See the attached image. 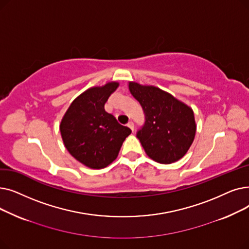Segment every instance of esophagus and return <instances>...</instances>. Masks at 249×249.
I'll return each instance as SVG.
<instances>
[{"instance_id":"34e87169","label":"esophagus","mask_w":249,"mask_h":249,"mask_svg":"<svg viewBox=\"0 0 249 249\" xmlns=\"http://www.w3.org/2000/svg\"><path fill=\"white\" fill-rule=\"evenodd\" d=\"M127 126L132 129V131L134 132V129H135V126H134V123L133 122H129L128 124H127Z\"/></svg>"}]
</instances>
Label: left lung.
<instances>
[{"label":"left lung","instance_id":"8db88e82","mask_svg":"<svg viewBox=\"0 0 249 249\" xmlns=\"http://www.w3.org/2000/svg\"><path fill=\"white\" fill-rule=\"evenodd\" d=\"M128 89L145 113V124L137 133V138L147 155L161 164L181 159L196 136L193 109L155 86L129 82Z\"/></svg>","mask_w":249,"mask_h":249}]
</instances>
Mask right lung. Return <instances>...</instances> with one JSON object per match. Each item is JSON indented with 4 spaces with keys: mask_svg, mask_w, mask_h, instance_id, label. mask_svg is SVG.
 <instances>
[{
    "mask_svg": "<svg viewBox=\"0 0 249 249\" xmlns=\"http://www.w3.org/2000/svg\"><path fill=\"white\" fill-rule=\"evenodd\" d=\"M118 85L113 81L87 89L71 103L62 118L60 131L65 147L76 160L92 169L112 163L132 133L104 109Z\"/></svg>",
    "mask_w": 249,
    "mask_h": 249,
    "instance_id": "add662e5",
    "label": "right lung"
}]
</instances>
